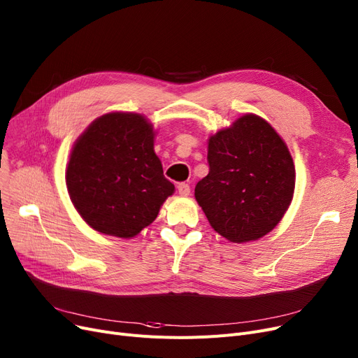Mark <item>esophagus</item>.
Instances as JSON below:
<instances>
[{"mask_svg":"<svg viewBox=\"0 0 358 358\" xmlns=\"http://www.w3.org/2000/svg\"><path fill=\"white\" fill-rule=\"evenodd\" d=\"M178 191H179V194L180 195H183V196H186V195H189L191 194V186L188 185V183H179L178 185Z\"/></svg>","mask_w":358,"mask_h":358,"instance_id":"esophagus-1","label":"esophagus"}]
</instances>
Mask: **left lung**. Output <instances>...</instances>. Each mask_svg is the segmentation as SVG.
Listing matches in <instances>:
<instances>
[{
  "label": "left lung",
  "mask_w": 358,
  "mask_h": 358,
  "mask_svg": "<svg viewBox=\"0 0 358 358\" xmlns=\"http://www.w3.org/2000/svg\"><path fill=\"white\" fill-rule=\"evenodd\" d=\"M210 172L195 198L213 229L227 241H257L290 206L296 170L285 143L266 121L243 115L208 141Z\"/></svg>",
  "instance_id": "obj_1"
}]
</instances>
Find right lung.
Segmentation results:
<instances>
[{
    "label": "right lung",
    "instance_id": "add662e5",
    "mask_svg": "<svg viewBox=\"0 0 358 358\" xmlns=\"http://www.w3.org/2000/svg\"><path fill=\"white\" fill-rule=\"evenodd\" d=\"M138 113H106L74 144L65 180L74 207L94 230L134 237L156 220L175 191Z\"/></svg>",
    "mask_w": 358,
    "mask_h": 358
}]
</instances>
